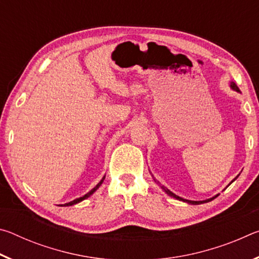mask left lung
Here are the masks:
<instances>
[{
  "label": "left lung",
  "instance_id": "obj_1",
  "mask_svg": "<svg viewBox=\"0 0 259 259\" xmlns=\"http://www.w3.org/2000/svg\"><path fill=\"white\" fill-rule=\"evenodd\" d=\"M231 88H232V89H233V90H235V91H239V93H240L239 88L236 87V84H235L234 82H231ZM236 178H238V176H236V177H235V178L233 179V181H232L231 183H233ZM154 181H155V179H154ZM155 182H156V181H155ZM231 183H230V184H231ZM161 187H162V190H163V191H164V192L166 193V194H168L169 196H171V198H175V199H177V200H179V201H183V202H187V203H190V204H201V203H205V202H209V201H212L213 199H216L217 196H218V194H217V195L212 196V198L207 199V200H203V201H191V200L183 199V198H181V196H178V195H176V194H174V193H172L171 191H169L168 188H165L164 186H161Z\"/></svg>",
  "mask_w": 259,
  "mask_h": 259
}]
</instances>
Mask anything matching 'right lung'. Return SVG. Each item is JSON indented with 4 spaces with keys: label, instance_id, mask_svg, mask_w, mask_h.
<instances>
[{
    "label": "right lung",
    "instance_id": "obj_1",
    "mask_svg": "<svg viewBox=\"0 0 259 259\" xmlns=\"http://www.w3.org/2000/svg\"><path fill=\"white\" fill-rule=\"evenodd\" d=\"M104 179H105V176L102 178V181H100L98 184H97V185H96L94 188H93V190H91L90 192H88L87 193V194L85 195H83V196H81V198H78V199H75V200H73V201H71V202H68V203H65L64 205H65V207H67V205H73V204H76V203H78V202H81V201H83V200H85L87 198H89V196L91 195V194H94V193L96 192V191H97L98 190V188H99V186L100 185H102V184H103V182H104Z\"/></svg>",
    "mask_w": 259,
    "mask_h": 259
}]
</instances>
